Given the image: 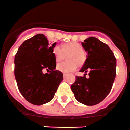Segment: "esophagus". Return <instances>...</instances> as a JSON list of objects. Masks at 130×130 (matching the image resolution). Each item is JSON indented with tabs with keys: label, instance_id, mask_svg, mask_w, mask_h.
Here are the masks:
<instances>
[{
	"label": "esophagus",
	"instance_id": "1",
	"mask_svg": "<svg viewBox=\"0 0 130 130\" xmlns=\"http://www.w3.org/2000/svg\"><path fill=\"white\" fill-rule=\"evenodd\" d=\"M66 76H67V74H66V73H63V77H64V78H65Z\"/></svg>",
	"mask_w": 130,
	"mask_h": 130
}]
</instances>
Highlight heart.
Listing matches in <instances>:
<instances>
[{"mask_svg":"<svg viewBox=\"0 0 130 130\" xmlns=\"http://www.w3.org/2000/svg\"><path fill=\"white\" fill-rule=\"evenodd\" d=\"M53 54L57 62H60L68 57L69 62H61L57 64V69L64 73H69L74 71L78 68V66H82L86 60V56L83 52V47L77 42H68L64 43L62 48L57 45L54 48Z\"/></svg>","mask_w":130,"mask_h":130,"instance_id":"b5f03b06","label":"heart"}]
</instances>
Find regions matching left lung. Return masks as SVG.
Wrapping results in <instances>:
<instances>
[{
    "label": "left lung",
    "mask_w": 130,
    "mask_h": 130,
    "mask_svg": "<svg viewBox=\"0 0 130 130\" xmlns=\"http://www.w3.org/2000/svg\"><path fill=\"white\" fill-rule=\"evenodd\" d=\"M87 52V59L79 71H89V78L76 76L71 90L76 99L87 106L100 103L111 90L116 77V59L109 47L90 37L82 43Z\"/></svg>",
    "instance_id": "obj_1"
}]
</instances>
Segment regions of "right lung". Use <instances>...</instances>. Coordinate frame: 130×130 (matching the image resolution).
Masks as SVG:
<instances>
[{
	"label": "right lung",
	"mask_w": 130,
	"mask_h": 130,
	"mask_svg": "<svg viewBox=\"0 0 130 130\" xmlns=\"http://www.w3.org/2000/svg\"><path fill=\"white\" fill-rule=\"evenodd\" d=\"M52 45L43 34L24 41L14 58V75L18 87L24 98L34 105L44 104L54 97L63 79L62 72L56 70V62ZM51 70L49 74L43 73Z\"/></svg>",
	"instance_id": "1"
}]
</instances>
